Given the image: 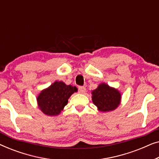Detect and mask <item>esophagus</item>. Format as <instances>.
Wrapping results in <instances>:
<instances>
[{
  "label": "esophagus",
  "instance_id": "esophagus-1",
  "mask_svg": "<svg viewBox=\"0 0 159 159\" xmlns=\"http://www.w3.org/2000/svg\"><path fill=\"white\" fill-rule=\"evenodd\" d=\"M78 91H79L80 93H82V94H83L86 92V88L84 86H80L79 88H78Z\"/></svg>",
  "mask_w": 159,
  "mask_h": 159
}]
</instances>
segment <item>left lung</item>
I'll return each instance as SVG.
<instances>
[{
    "label": "left lung",
    "mask_w": 159,
    "mask_h": 159,
    "mask_svg": "<svg viewBox=\"0 0 159 159\" xmlns=\"http://www.w3.org/2000/svg\"><path fill=\"white\" fill-rule=\"evenodd\" d=\"M93 103L101 111H109L117 108L120 103L121 95L117 90L106 84H101L92 91Z\"/></svg>",
    "instance_id": "8db88e82"
}]
</instances>
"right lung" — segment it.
I'll list each match as a JSON object with an SVG mask.
<instances>
[{
  "instance_id": "obj_1",
  "label": "right lung",
  "mask_w": 159,
  "mask_h": 159,
  "mask_svg": "<svg viewBox=\"0 0 159 159\" xmlns=\"http://www.w3.org/2000/svg\"><path fill=\"white\" fill-rule=\"evenodd\" d=\"M77 90L76 87L55 82L39 95L37 99L39 107L45 114L58 115L68 103L69 98Z\"/></svg>"
}]
</instances>
